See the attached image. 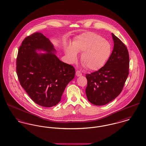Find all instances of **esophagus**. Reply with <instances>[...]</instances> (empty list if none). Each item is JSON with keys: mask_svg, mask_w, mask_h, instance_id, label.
Segmentation results:
<instances>
[{"mask_svg": "<svg viewBox=\"0 0 146 146\" xmlns=\"http://www.w3.org/2000/svg\"><path fill=\"white\" fill-rule=\"evenodd\" d=\"M76 76H82V73L81 72L79 71V70H77V71H76Z\"/></svg>", "mask_w": 146, "mask_h": 146, "instance_id": "esophagus-1", "label": "esophagus"}]
</instances>
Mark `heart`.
I'll return each mask as SVG.
<instances>
[{
    "label": "heart",
    "instance_id": "obj_1",
    "mask_svg": "<svg viewBox=\"0 0 146 146\" xmlns=\"http://www.w3.org/2000/svg\"><path fill=\"white\" fill-rule=\"evenodd\" d=\"M80 61L88 70L95 71L102 68L111 55L110 42L100 35L86 33L79 35L72 46L66 49V55L70 63L76 62V53H82Z\"/></svg>",
    "mask_w": 146,
    "mask_h": 146
}]
</instances>
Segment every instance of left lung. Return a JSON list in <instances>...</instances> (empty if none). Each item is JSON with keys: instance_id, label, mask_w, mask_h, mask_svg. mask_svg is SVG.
<instances>
[{"instance_id": "obj_1", "label": "left lung", "mask_w": 146, "mask_h": 146, "mask_svg": "<svg viewBox=\"0 0 146 146\" xmlns=\"http://www.w3.org/2000/svg\"><path fill=\"white\" fill-rule=\"evenodd\" d=\"M114 48L110 58L100 70L86 74V95L92 104L103 106L120 94L129 73V55L125 44L111 33Z\"/></svg>"}]
</instances>
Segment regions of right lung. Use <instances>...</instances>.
<instances>
[{
    "label": "right lung",
    "instance_id": "right-lung-1",
    "mask_svg": "<svg viewBox=\"0 0 146 146\" xmlns=\"http://www.w3.org/2000/svg\"><path fill=\"white\" fill-rule=\"evenodd\" d=\"M37 49L46 54H38ZM53 45L41 33L35 32L23 40L16 59V73L21 86L30 98L42 107L59 103L66 86L75 76V69L54 54Z\"/></svg>",
    "mask_w": 146,
    "mask_h": 146
}]
</instances>
